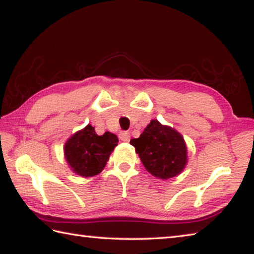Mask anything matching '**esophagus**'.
<instances>
[{
    "mask_svg": "<svg viewBox=\"0 0 254 254\" xmlns=\"http://www.w3.org/2000/svg\"><path fill=\"white\" fill-rule=\"evenodd\" d=\"M120 139H121L123 142H128L131 139V135L128 132H121L120 133Z\"/></svg>",
    "mask_w": 254,
    "mask_h": 254,
    "instance_id": "obj_1",
    "label": "esophagus"
}]
</instances>
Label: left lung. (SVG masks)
Instances as JSON below:
<instances>
[{"instance_id": "1", "label": "left lung", "mask_w": 254, "mask_h": 254, "mask_svg": "<svg viewBox=\"0 0 254 254\" xmlns=\"http://www.w3.org/2000/svg\"><path fill=\"white\" fill-rule=\"evenodd\" d=\"M130 143L144 168L158 179L167 180L183 173L187 165V145L174 127L151 120L137 139Z\"/></svg>"}]
</instances>
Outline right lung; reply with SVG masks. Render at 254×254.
I'll list each match as a JSON object with an SVG mask.
<instances>
[{"instance_id": "obj_1", "label": "right lung", "mask_w": 254, "mask_h": 254, "mask_svg": "<svg viewBox=\"0 0 254 254\" xmlns=\"http://www.w3.org/2000/svg\"><path fill=\"white\" fill-rule=\"evenodd\" d=\"M118 136L111 132L98 135L91 124L74 133L66 141L64 154L69 168L80 177H93L101 173L118 145Z\"/></svg>"}]
</instances>
